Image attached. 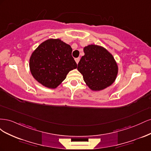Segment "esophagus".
Listing matches in <instances>:
<instances>
[{"label":"esophagus","mask_w":151,"mask_h":151,"mask_svg":"<svg viewBox=\"0 0 151 151\" xmlns=\"http://www.w3.org/2000/svg\"><path fill=\"white\" fill-rule=\"evenodd\" d=\"M79 60H80V58H77L75 59V61H76L77 64H78V63H79Z\"/></svg>","instance_id":"obj_1"}]
</instances>
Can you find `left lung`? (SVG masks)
Segmentation results:
<instances>
[{"instance_id":"8db88e82","label":"left lung","mask_w":151,"mask_h":151,"mask_svg":"<svg viewBox=\"0 0 151 151\" xmlns=\"http://www.w3.org/2000/svg\"><path fill=\"white\" fill-rule=\"evenodd\" d=\"M77 70L87 86L93 91L104 89L116 79L118 67L113 55L102 46L91 44L83 49Z\"/></svg>"}]
</instances>
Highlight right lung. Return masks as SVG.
<instances>
[{"instance_id":"add662e5","label":"right lung","mask_w":151,"mask_h":151,"mask_svg":"<svg viewBox=\"0 0 151 151\" xmlns=\"http://www.w3.org/2000/svg\"><path fill=\"white\" fill-rule=\"evenodd\" d=\"M72 52L70 45L59 38L44 41L31 55L29 65L32 76L46 88H57L68 72L77 68Z\"/></svg>"}]
</instances>
